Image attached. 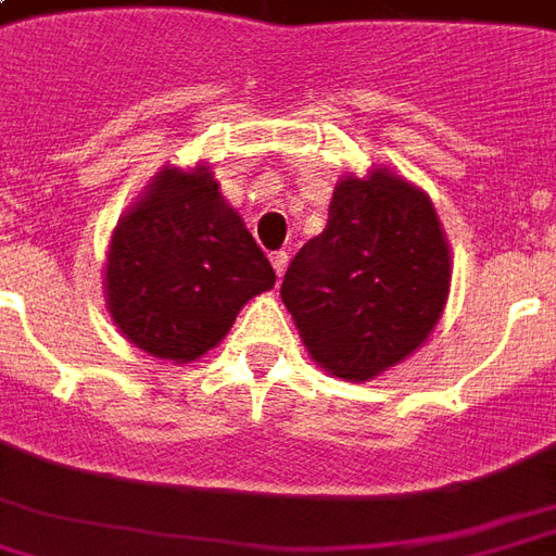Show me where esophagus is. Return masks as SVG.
<instances>
[{"instance_id":"1","label":"esophagus","mask_w":556,"mask_h":556,"mask_svg":"<svg viewBox=\"0 0 556 556\" xmlns=\"http://www.w3.org/2000/svg\"><path fill=\"white\" fill-rule=\"evenodd\" d=\"M270 265H274V270H277V277H282V274H286V267H289V253H286V250L270 253Z\"/></svg>"}]
</instances>
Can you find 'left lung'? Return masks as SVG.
Instances as JSON below:
<instances>
[{
  "mask_svg": "<svg viewBox=\"0 0 556 556\" xmlns=\"http://www.w3.org/2000/svg\"><path fill=\"white\" fill-rule=\"evenodd\" d=\"M447 289L451 253L430 197L374 167L336 185L327 229L300 247L279 294L312 359L362 382L425 344Z\"/></svg>",
  "mask_w": 556,
  "mask_h": 556,
  "instance_id": "obj_1",
  "label": "left lung"
}]
</instances>
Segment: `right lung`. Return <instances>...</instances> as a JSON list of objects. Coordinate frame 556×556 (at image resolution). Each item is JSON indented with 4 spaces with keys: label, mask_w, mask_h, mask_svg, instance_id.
Returning a JSON list of instances; mask_svg holds the SVG:
<instances>
[{
    "label": "right lung",
    "mask_w": 556,
    "mask_h": 556,
    "mask_svg": "<svg viewBox=\"0 0 556 556\" xmlns=\"http://www.w3.org/2000/svg\"><path fill=\"white\" fill-rule=\"evenodd\" d=\"M277 274L220 197L208 164L164 167L121 217L105 262V303L126 339L155 359L194 362Z\"/></svg>",
    "instance_id": "add662e5"
}]
</instances>
